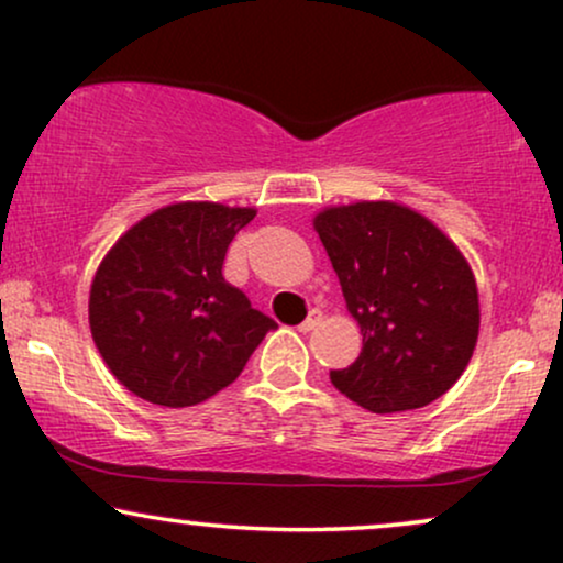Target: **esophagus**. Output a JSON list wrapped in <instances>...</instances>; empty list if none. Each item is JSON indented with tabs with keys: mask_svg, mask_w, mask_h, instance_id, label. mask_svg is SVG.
Masks as SVG:
<instances>
[{
	"mask_svg": "<svg viewBox=\"0 0 563 563\" xmlns=\"http://www.w3.org/2000/svg\"><path fill=\"white\" fill-rule=\"evenodd\" d=\"M320 322H322V312H320V309H312V312L307 314V320H303L301 325H299V331H301V333H309V331H314V328H318Z\"/></svg>",
	"mask_w": 563,
	"mask_h": 563,
	"instance_id": "esophagus-1",
	"label": "esophagus"
}]
</instances>
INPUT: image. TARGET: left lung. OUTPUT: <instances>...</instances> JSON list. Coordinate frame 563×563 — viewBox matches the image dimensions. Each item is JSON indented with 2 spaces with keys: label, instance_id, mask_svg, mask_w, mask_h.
<instances>
[{
  "label": "left lung",
  "instance_id": "obj_1",
  "mask_svg": "<svg viewBox=\"0 0 563 563\" xmlns=\"http://www.w3.org/2000/svg\"><path fill=\"white\" fill-rule=\"evenodd\" d=\"M363 352L333 386L371 412L426 407L466 371L479 339V290L466 256L410 206L360 200L314 217Z\"/></svg>",
  "mask_w": 563,
  "mask_h": 563
}]
</instances>
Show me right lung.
<instances>
[{"mask_svg": "<svg viewBox=\"0 0 563 563\" xmlns=\"http://www.w3.org/2000/svg\"><path fill=\"white\" fill-rule=\"evenodd\" d=\"M256 209L185 200L132 224L97 267L89 328L119 384L161 407H190L241 376L275 320L222 277Z\"/></svg>", "mask_w": 563, "mask_h": 563, "instance_id": "add662e5", "label": "right lung"}]
</instances>
